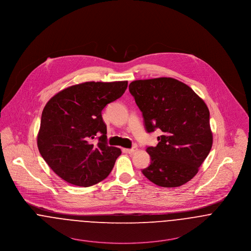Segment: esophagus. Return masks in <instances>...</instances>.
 <instances>
[{
	"instance_id": "esophagus-1",
	"label": "esophagus",
	"mask_w": 251,
	"mask_h": 251,
	"mask_svg": "<svg viewBox=\"0 0 251 251\" xmlns=\"http://www.w3.org/2000/svg\"><path fill=\"white\" fill-rule=\"evenodd\" d=\"M124 151H125V152H127V153H130V154H132V153H133V152H135V151H137V149H136V148H132V149H125Z\"/></svg>"
}]
</instances>
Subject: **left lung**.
<instances>
[{"label": "left lung", "instance_id": "left-lung-1", "mask_svg": "<svg viewBox=\"0 0 251 251\" xmlns=\"http://www.w3.org/2000/svg\"><path fill=\"white\" fill-rule=\"evenodd\" d=\"M129 91L142 112L148 133L160 129L155 147H148L150 166L142 174L153 184L176 188L196 176L212 146L209 111L187 84L173 77L139 79Z\"/></svg>", "mask_w": 251, "mask_h": 251}]
</instances>
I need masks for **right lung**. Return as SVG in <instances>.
Here are the masks:
<instances>
[{
  "instance_id": "add662e5",
  "label": "right lung",
  "mask_w": 251,
  "mask_h": 251,
  "mask_svg": "<svg viewBox=\"0 0 251 251\" xmlns=\"http://www.w3.org/2000/svg\"><path fill=\"white\" fill-rule=\"evenodd\" d=\"M127 86L128 81H88L60 91L45 105L38 148L52 171L67 183L90 187L113 170L121 151L107 145L101 112ZM100 133L99 142L93 144Z\"/></svg>"
}]
</instances>
